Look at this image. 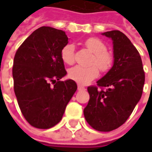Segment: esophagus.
<instances>
[{
  "label": "esophagus",
  "instance_id": "1",
  "mask_svg": "<svg viewBox=\"0 0 152 152\" xmlns=\"http://www.w3.org/2000/svg\"><path fill=\"white\" fill-rule=\"evenodd\" d=\"M78 90H79V91H82V90H85V87H84L83 85H78Z\"/></svg>",
  "mask_w": 152,
  "mask_h": 152
}]
</instances>
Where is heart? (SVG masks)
<instances>
[{"label":"heart","mask_w":152,"mask_h":152,"mask_svg":"<svg viewBox=\"0 0 152 152\" xmlns=\"http://www.w3.org/2000/svg\"><path fill=\"white\" fill-rule=\"evenodd\" d=\"M85 46L94 55L91 62L96 64L102 72L108 71L112 65L113 58V56L107 50L106 45L101 39L97 38H89L85 41ZM61 60L66 64H73L74 61V45L73 44H67L62 47L61 50ZM99 70L96 66L91 67L75 66L68 71V76L77 83L81 85H86L93 79L98 77Z\"/></svg>","instance_id":"obj_1"}]
</instances>
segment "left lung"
Here are the masks:
<instances>
[{"instance_id":"left-lung-1","label":"left lung","mask_w":152,"mask_h":152,"mask_svg":"<svg viewBox=\"0 0 152 152\" xmlns=\"http://www.w3.org/2000/svg\"><path fill=\"white\" fill-rule=\"evenodd\" d=\"M113 46V65L99 87H88L90 101L84 109L87 123L96 130L109 132L124 124L140 100L145 84L141 57L129 39L118 30L102 33Z\"/></svg>"}]
</instances>
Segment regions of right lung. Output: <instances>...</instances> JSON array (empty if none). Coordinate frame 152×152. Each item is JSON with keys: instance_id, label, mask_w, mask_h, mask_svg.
I'll list each match as a JSON object with an SVG mask.
<instances>
[{"instance_id": "1", "label": "right lung", "mask_w": 152, "mask_h": 152, "mask_svg": "<svg viewBox=\"0 0 152 152\" xmlns=\"http://www.w3.org/2000/svg\"><path fill=\"white\" fill-rule=\"evenodd\" d=\"M67 43L64 31L43 26L34 30L15 54V95L23 117L37 129L57 124L77 91L73 79L60 81L67 74L61 50Z\"/></svg>"}]
</instances>
